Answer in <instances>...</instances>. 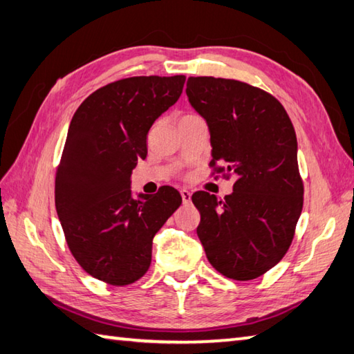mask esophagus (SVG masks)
<instances>
[{"label":"esophagus","instance_id":"34e87169","mask_svg":"<svg viewBox=\"0 0 354 354\" xmlns=\"http://www.w3.org/2000/svg\"><path fill=\"white\" fill-rule=\"evenodd\" d=\"M181 196H183V202H184V204H190V201H192V193H190L189 190L183 189V190H181Z\"/></svg>","mask_w":354,"mask_h":354}]
</instances>
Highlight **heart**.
I'll return each instance as SVG.
<instances>
[{"label":"heart","mask_w":354,"mask_h":354,"mask_svg":"<svg viewBox=\"0 0 354 354\" xmlns=\"http://www.w3.org/2000/svg\"><path fill=\"white\" fill-rule=\"evenodd\" d=\"M185 117H190V115H185Z\"/></svg>","instance_id":"heart-1"}]
</instances>
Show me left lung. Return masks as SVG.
<instances>
[{
	"instance_id": "8db88e82",
	"label": "left lung",
	"mask_w": 354,
	"mask_h": 354,
	"mask_svg": "<svg viewBox=\"0 0 354 354\" xmlns=\"http://www.w3.org/2000/svg\"><path fill=\"white\" fill-rule=\"evenodd\" d=\"M185 93L208 124L212 165L236 178L223 201L192 196L198 237L217 272L252 280L284 257L303 209L295 129L275 97L243 82L189 77Z\"/></svg>"
}]
</instances>
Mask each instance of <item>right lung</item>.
Listing matches in <instances>:
<instances>
[{"instance_id":"1","label":"right lung","mask_w":354,"mask_h":354,"mask_svg":"<svg viewBox=\"0 0 354 354\" xmlns=\"http://www.w3.org/2000/svg\"><path fill=\"white\" fill-rule=\"evenodd\" d=\"M185 76H140L97 89L74 114L56 171L66 243L89 275L126 286L147 272L153 237L183 204L173 187L133 199L131 175L155 120L181 97Z\"/></svg>"}]
</instances>
